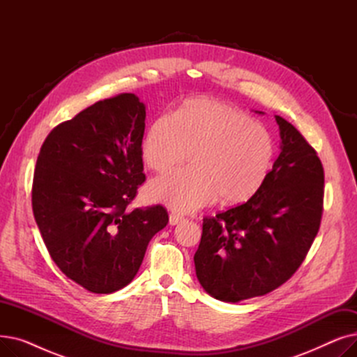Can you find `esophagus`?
Masks as SVG:
<instances>
[{"label":"esophagus","instance_id":"esophagus-1","mask_svg":"<svg viewBox=\"0 0 357 357\" xmlns=\"http://www.w3.org/2000/svg\"><path fill=\"white\" fill-rule=\"evenodd\" d=\"M182 220L183 217L178 213H171V215H169V224H171V226H176V224L181 222Z\"/></svg>","mask_w":357,"mask_h":357}]
</instances>
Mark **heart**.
Here are the masks:
<instances>
[{"label":"heart","instance_id":"b5f03b06","mask_svg":"<svg viewBox=\"0 0 357 357\" xmlns=\"http://www.w3.org/2000/svg\"><path fill=\"white\" fill-rule=\"evenodd\" d=\"M269 131L243 112L208 98L185 101L175 116L149 126L142 144L146 165L166 172L185 163L191 167L149 183V198L169 208L191 213L220 197L221 202L250 199L265 182L273 159Z\"/></svg>","mask_w":357,"mask_h":357}]
</instances>
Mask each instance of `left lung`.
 <instances>
[{
    "mask_svg": "<svg viewBox=\"0 0 357 357\" xmlns=\"http://www.w3.org/2000/svg\"><path fill=\"white\" fill-rule=\"evenodd\" d=\"M280 153L245 204L205 217L194 256L201 287L224 303L265 295L303 264L320 229L324 169L315 150L285 119Z\"/></svg>",
    "mask_w": 357,
    "mask_h": 357,
    "instance_id": "8db88e82",
    "label": "left lung"
}]
</instances>
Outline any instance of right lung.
I'll list each match as a JSON object with an SVG mask.
<instances>
[{"label": "right lung", "instance_id": "right-lung-1", "mask_svg": "<svg viewBox=\"0 0 357 357\" xmlns=\"http://www.w3.org/2000/svg\"><path fill=\"white\" fill-rule=\"evenodd\" d=\"M144 120L139 97L120 93L54 127L37 158V227L56 266L93 294L128 285L169 221L162 205L126 210L146 179Z\"/></svg>", "mask_w": 357, "mask_h": 357}]
</instances>
